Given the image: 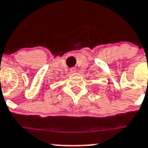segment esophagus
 Instances as JSON below:
<instances>
[{"mask_svg": "<svg viewBox=\"0 0 148 148\" xmlns=\"http://www.w3.org/2000/svg\"><path fill=\"white\" fill-rule=\"evenodd\" d=\"M70 72H71V73H75V72H76V69H75V68H72L70 69Z\"/></svg>", "mask_w": 148, "mask_h": 148, "instance_id": "34e87169", "label": "esophagus"}]
</instances>
